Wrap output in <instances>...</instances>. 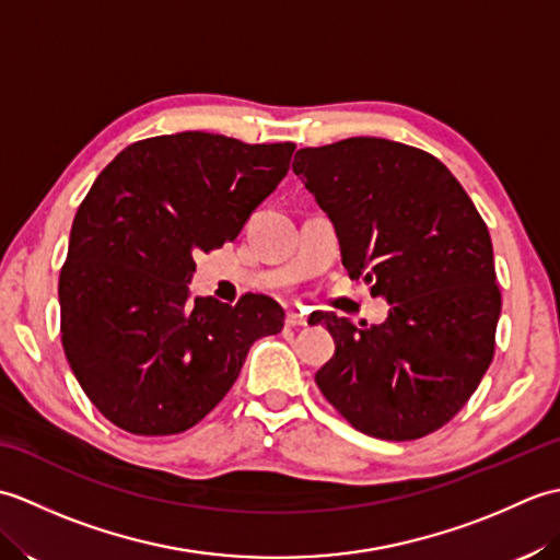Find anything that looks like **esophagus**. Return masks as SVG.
<instances>
[{
    "mask_svg": "<svg viewBox=\"0 0 560 560\" xmlns=\"http://www.w3.org/2000/svg\"><path fill=\"white\" fill-rule=\"evenodd\" d=\"M287 325L289 327H305L307 325V315L301 311H289L287 313Z\"/></svg>",
    "mask_w": 560,
    "mask_h": 560,
    "instance_id": "esophagus-1",
    "label": "esophagus"
}]
</instances>
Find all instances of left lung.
I'll return each mask as SVG.
<instances>
[{
    "mask_svg": "<svg viewBox=\"0 0 560 560\" xmlns=\"http://www.w3.org/2000/svg\"><path fill=\"white\" fill-rule=\"evenodd\" d=\"M293 173L335 223L349 277L389 303L383 325L315 317L337 347L315 373L319 392L365 435L438 431L474 395L495 351L501 291L477 207L435 156L389 139L301 149Z\"/></svg>",
    "mask_w": 560,
    "mask_h": 560,
    "instance_id": "1",
    "label": "left lung"
}]
</instances>
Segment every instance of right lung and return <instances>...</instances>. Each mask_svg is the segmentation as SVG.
Masks as SVG:
<instances>
[{"label":"right lung","mask_w":560,"mask_h":560,"mask_svg":"<svg viewBox=\"0 0 560 560\" xmlns=\"http://www.w3.org/2000/svg\"><path fill=\"white\" fill-rule=\"evenodd\" d=\"M295 144L180 132L115 156L71 223L59 271L62 347L117 428L175 435L235 383L249 347L283 327L277 301L189 299L195 255L235 241L289 173Z\"/></svg>","instance_id":"right-lung-1"}]
</instances>
